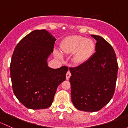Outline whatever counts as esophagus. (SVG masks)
<instances>
[{
	"instance_id": "1",
	"label": "esophagus",
	"mask_w": 128,
	"mask_h": 128,
	"mask_svg": "<svg viewBox=\"0 0 128 128\" xmlns=\"http://www.w3.org/2000/svg\"><path fill=\"white\" fill-rule=\"evenodd\" d=\"M71 75H72V74H71V72H70L69 70L67 72L66 74V80H69V78H70Z\"/></svg>"
}]
</instances>
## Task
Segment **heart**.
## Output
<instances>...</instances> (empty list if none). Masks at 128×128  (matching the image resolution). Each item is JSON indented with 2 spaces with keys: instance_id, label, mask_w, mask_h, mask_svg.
<instances>
[{
  "instance_id": "heart-1",
  "label": "heart",
  "mask_w": 128,
  "mask_h": 128,
  "mask_svg": "<svg viewBox=\"0 0 128 128\" xmlns=\"http://www.w3.org/2000/svg\"><path fill=\"white\" fill-rule=\"evenodd\" d=\"M62 51L66 54L74 52V60L78 64H82L89 60L95 50V45L91 40L78 36H70L63 40L60 45ZM58 56L60 54L56 52Z\"/></svg>"
}]
</instances>
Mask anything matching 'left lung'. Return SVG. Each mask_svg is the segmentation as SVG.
<instances>
[{
    "label": "left lung",
    "mask_w": 128,
    "mask_h": 128,
    "mask_svg": "<svg viewBox=\"0 0 128 128\" xmlns=\"http://www.w3.org/2000/svg\"><path fill=\"white\" fill-rule=\"evenodd\" d=\"M96 40V52L78 66L70 67L72 101L78 110L94 112L102 109L114 94L118 64L114 49L103 38Z\"/></svg>",
    "instance_id": "8db88e82"
}]
</instances>
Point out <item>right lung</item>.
<instances>
[{
  "mask_svg": "<svg viewBox=\"0 0 128 128\" xmlns=\"http://www.w3.org/2000/svg\"><path fill=\"white\" fill-rule=\"evenodd\" d=\"M55 40L46 30H35L24 37L14 50L10 66L13 91L28 108L50 106L56 88L66 80L68 67L52 69L47 66Z\"/></svg>",
  "mask_w": 128,
  "mask_h": 128,
  "instance_id": "obj_1",
  "label": "right lung"
}]
</instances>
